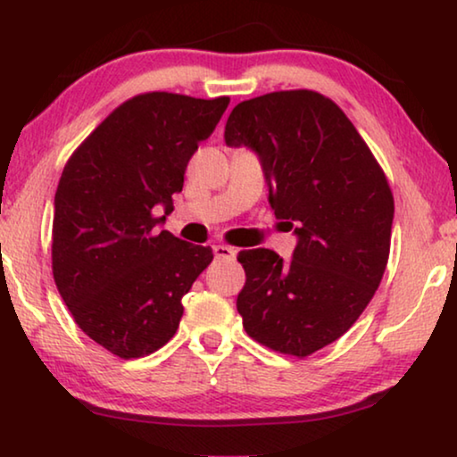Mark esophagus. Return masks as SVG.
Wrapping results in <instances>:
<instances>
[{
    "label": "esophagus",
    "instance_id": "1",
    "mask_svg": "<svg viewBox=\"0 0 457 457\" xmlns=\"http://www.w3.org/2000/svg\"><path fill=\"white\" fill-rule=\"evenodd\" d=\"M214 255L218 257V260H227V262H230V260H235L237 249L228 247V245H214Z\"/></svg>",
    "mask_w": 457,
    "mask_h": 457
}]
</instances>
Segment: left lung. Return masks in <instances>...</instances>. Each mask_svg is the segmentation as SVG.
I'll use <instances>...</instances> for the list:
<instances>
[{
  "label": "left lung",
  "instance_id": "obj_1",
  "mask_svg": "<svg viewBox=\"0 0 457 457\" xmlns=\"http://www.w3.org/2000/svg\"><path fill=\"white\" fill-rule=\"evenodd\" d=\"M227 146L262 158L276 218L299 237L293 260L237 255L243 328L276 353L305 356L346 334L373 299L392 243L394 195L353 121L315 90H278L230 111Z\"/></svg>",
  "mask_w": 457,
  "mask_h": 457
}]
</instances>
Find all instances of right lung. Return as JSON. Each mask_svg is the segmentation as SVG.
<instances>
[{"instance_id": "obj_1", "label": "right lung", "mask_w": 457, "mask_h": 457, "mask_svg": "<svg viewBox=\"0 0 457 457\" xmlns=\"http://www.w3.org/2000/svg\"><path fill=\"white\" fill-rule=\"evenodd\" d=\"M228 96L144 92L111 113L65 162L55 194L51 268L78 328L119 359L173 338L181 299L212 249L158 230L183 189L189 158Z\"/></svg>"}]
</instances>
